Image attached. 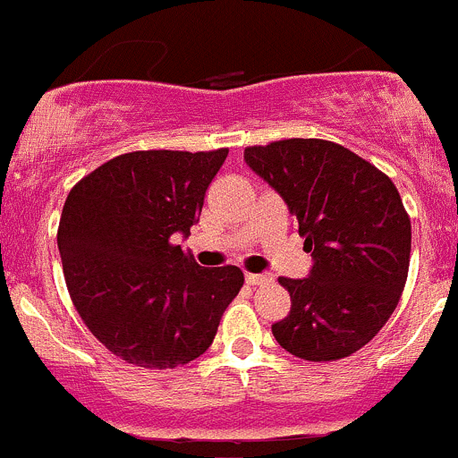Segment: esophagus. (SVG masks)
<instances>
[{
	"label": "esophagus",
	"mask_w": 458,
	"mask_h": 458,
	"mask_svg": "<svg viewBox=\"0 0 458 458\" xmlns=\"http://www.w3.org/2000/svg\"><path fill=\"white\" fill-rule=\"evenodd\" d=\"M244 280H247V284H265V283H269L271 280V276H267V274H247L244 276Z\"/></svg>",
	"instance_id": "obj_1"
}]
</instances>
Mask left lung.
I'll return each instance as SVG.
<instances>
[{
  "instance_id": "1",
  "label": "left lung",
  "mask_w": 458,
  "mask_h": 458,
  "mask_svg": "<svg viewBox=\"0 0 458 458\" xmlns=\"http://www.w3.org/2000/svg\"><path fill=\"white\" fill-rule=\"evenodd\" d=\"M298 220L314 256L310 278H278L292 310L271 325L298 359L327 363L368 345L401 301L411 225L392 180L350 148L292 138L244 148Z\"/></svg>"
}]
</instances>
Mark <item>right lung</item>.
I'll use <instances>...</instances> for the list:
<instances>
[{
	"instance_id": "right-lung-1",
	"label": "right lung",
	"mask_w": 458,
	"mask_h": 458,
	"mask_svg": "<svg viewBox=\"0 0 458 458\" xmlns=\"http://www.w3.org/2000/svg\"><path fill=\"white\" fill-rule=\"evenodd\" d=\"M227 153H122L66 198L57 247L71 301L89 332L126 363H191L209 350L242 287L238 267H200L175 244L200 218Z\"/></svg>"
}]
</instances>
